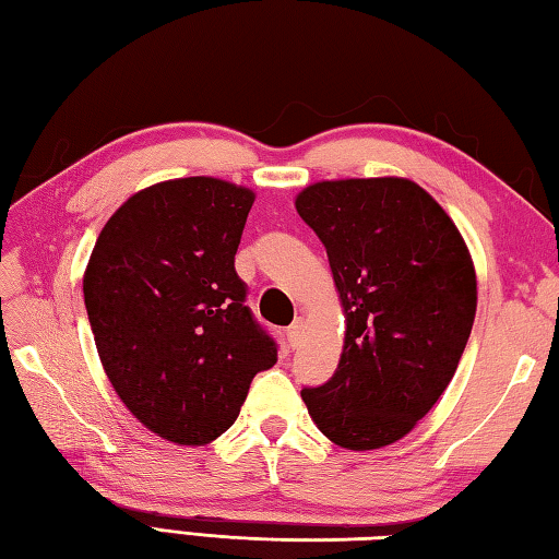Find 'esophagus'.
<instances>
[{
	"label": "esophagus",
	"mask_w": 559,
	"mask_h": 559,
	"mask_svg": "<svg viewBox=\"0 0 559 559\" xmlns=\"http://www.w3.org/2000/svg\"><path fill=\"white\" fill-rule=\"evenodd\" d=\"M301 333H304V319L299 316L297 321H294L289 329H287V338H289V345L292 347H297L299 345V341H301Z\"/></svg>",
	"instance_id": "obj_1"
}]
</instances>
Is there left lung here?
Wrapping results in <instances>:
<instances>
[{
	"instance_id": "1",
	"label": "left lung",
	"mask_w": 559,
	"mask_h": 559,
	"mask_svg": "<svg viewBox=\"0 0 559 559\" xmlns=\"http://www.w3.org/2000/svg\"><path fill=\"white\" fill-rule=\"evenodd\" d=\"M304 224L325 248L345 311L329 382L301 389L313 424L347 450L396 443L445 392L477 311V277L457 226L404 177L309 185Z\"/></svg>"
}]
</instances>
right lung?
<instances>
[{
	"instance_id": "obj_1",
	"label": "right lung",
	"mask_w": 559,
	"mask_h": 559,
	"mask_svg": "<svg viewBox=\"0 0 559 559\" xmlns=\"http://www.w3.org/2000/svg\"><path fill=\"white\" fill-rule=\"evenodd\" d=\"M252 202L216 177L141 189L102 228L84 270L104 372L126 408L177 445L234 426L252 377L277 362L234 265Z\"/></svg>"
}]
</instances>
